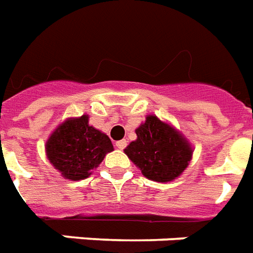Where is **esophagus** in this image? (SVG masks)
<instances>
[{"label": "esophagus", "mask_w": 253, "mask_h": 253, "mask_svg": "<svg viewBox=\"0 0 253 253\" xmlns=\"http://www.w3.org/2000/svg\"><path fill=\"white\" fill-rule=\"evenodd\" d=\"M115 146H117L119 150H123V149H125V147L127 146V141L126 139H122V141L115 142Z\"/></svg>", "instance_id": "1"}]
</instances>
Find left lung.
I'll list each match as a JSON object with an SVG mask.
<instances>
[{"mask_svg":"<svg viewBox=\"0 0 253 253\" xmlns=\"http://www.w3.org/2000/svg\"><path fill=\"white\" fill-rule=\"evenodd\" d=\"M125 154L146 178L170 182L184 173L193 157V146L184 134L155 115H147L135 130Z\"/></svg>","mask_w":253,"mask_h":253,"instance_id":"left-lung-1","label":"left lung"}]
</instances>
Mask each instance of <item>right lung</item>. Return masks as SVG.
<instances>
[{
    "label": "right lung",
    "mask_w": 253,
    "mask_h": 253,
    "mask_svg": "<svg viewBox=\"0 0 253 253\" xmlns=\"http://www.w3.org/2000/svg\"><path fill=\"white\" fill-rule=\"evenodd\" d=\"M112 150L110 138L91 126L85 114L61 122L45 143L46 158L71 181L87 178Z\"/></svg>",
    "instance_id": "1"
}]
</instances>
